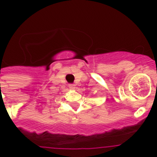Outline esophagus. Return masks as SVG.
<instances>
[{"label": "esophagus", "instance_id": "34e87169", "mask_svg": "<svg viewBox=\"0 0 157 157\" xmlns=\"http://www.w3.org/2000/svg\"><path fill=\"white\" fill-rule=\"evenodd\" d=\"M68 86L69 88L71 89V90H75V85H74V84H69Z\"/></svg>", "mask_w": 157, "mask_h": 157}]
</instances>
